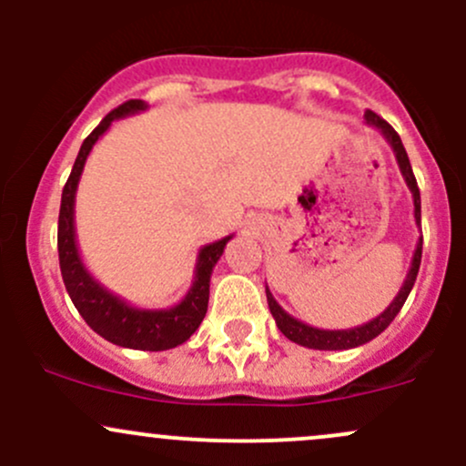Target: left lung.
Instances as JSON below:
<instances>
[{
	"mask_svg": "<svg viewBox=\"0 0 466 466\" xmlns=\"http://www.w3.org/2000/svg\"><path fill=\"white\" fill-rule=\"evenodd\" d=\"M365 124L374 126V128H377L379 133L383 135L385 142L390 144V148H392L399 171H401L403 180H406L408 189H410V194H412V205H415V223H417V228H420V225H421L420 187H417L415 176H412L410 159H408V153H406V148H403L401 137H399L397 130H394L392 126L388 124V121L380 119L377 112H372V110H365ZM421 243H424V241H421V237H420V241H417V248H415V255H412L410 268H408V275H406V279H403L399 293L394 295V299L390 302V307L385 309L383 313H379L377 318H372L370 322L359 324V327H351V329H318V327H311V324L298 320V318H293L290 313H286L284 309L277 304V299L272 298V293L268 290V286H266L268 309H270L272 318H275V324L279 327V331L284 333L289 340L298 342V345H302V347H309V350H324V351L354 350V347H360V345H365V342L374 340V338H377L379 333H383L385 329L390 327V322L397 318V313L401 311L403 302H406L408 295H410L412 286H415L417 272H420V263H421Z\"/></svg>",
	"mask_w": 466,
	"mask_h": 466,
	"instance_id": "obj_1",
	"label": "left lung"
}]
</instances>
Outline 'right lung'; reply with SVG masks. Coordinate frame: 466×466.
Returning <instances> with one entry per match:
<instances>
[{"mask_svg": "<svg viewBox=\"0 0 466 466\" xmlns=\"http://www.w3.org/2000/svg\"><path fill=\"white\" fill-rule=\"evenodd\" d=\"M146 107H148V103L139 101V98L126 101L124 106L112 110L83 142L72 173H69L67 185L63 189V198H60L58 257L65 289H67L74 307L78 309L83 320L98 336L106 338L112 345L128 347V350L164 351L189 340L196 329L200 327V322H203L207 302H209L211 270H214L225 246H228V241L234 234L200 248L198 259H196L194 281H191V289L187 290V295L180 302L168 309H139L135 304L126 302L124 298L115 295L112 290H107L98 279H94V275L87 270L86 261H83L81 250H78L76 223H74L78 182H81L83 168H86L94 144L107 133L112 121L139 115Z\"/></svg>", "mask_w": 466, "mask_h": 466, "instance_id": "obj_1", "label": "right lung"}]
</instances>
